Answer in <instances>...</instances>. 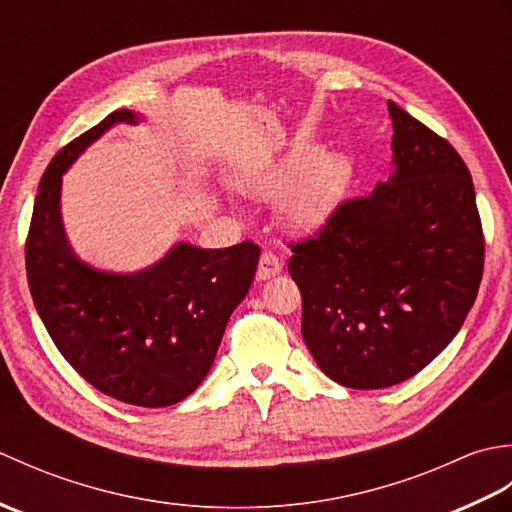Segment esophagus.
Returning a JSON list of instances; mask_svg holds the SVG:
<instances>
[{"label":"esophagus","instance_id":"1","mask_svg":"<svg viewBox=\"0 0 512 512\" xmlns=\"http://www.w3.org/2000/svg\"><path fill=\"white\" fill-rule=\"evenodd\" d=\"M281 270H284V262L273 253V250H266V253H262V257H259V266H257V279H270L279 275Z\"/></svg>","mask_w":512,"mask_h":512}]
</instances>
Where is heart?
<instances>
[{
    "label": "heart",
    "mask_w": 512,
    "mask_h": 512,
    "mask_svg": "<svg viewBox=\"0 0 512 512\" xmlns=\"http://www.w3.org/2000/svg\"><path fill=\"white\" fill-rule=\"evenodd\" d=\"M350 167L336 154L314 158L301 147L284 165L257 173L242 182V189L259 200H281V217L295 233H312L332 215L347 182Z\"/></svg>",
    "instance_id": "b5f03b06"
}]
</instances>
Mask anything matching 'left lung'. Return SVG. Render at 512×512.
<instances>
[{"label":"left lung","mask_w":512,"mask_h":512,"mask_svg":"<svg viewBox=\"0 0 512 512\" xmlns=\"http://www.w3.org/2000/svg\"><path fill=\"white\" fill-rule=\"evenodd\" d=\"M394 173L290 244L301 334L334 383L383 389L416 376L473 308L484 233L471 173L449 140L387 101Z\"/></svg>","instance_id":"left-lung-1"}]
</instances>
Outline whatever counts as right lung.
I'll use <instances>...</instances> for the list:
<instances>
[{"label": "right lung", "instance_id": "obj_1", "mask_svg": "<svg viewBox=\"0 0 512 512\" xmlns=\"http://www.w3.org/2000/svg\"><path fill=\"white\" fill-rule=\"evenodd\" d=\"M138 114L116 110L52 158L26 239L32 301L61 356L92 387L127 405L169 407L209 374L224 328L253 284L259 246L176 244L138 273H107L72 253L61 176L96 138Z\"/></svg>", "mask_w": 512, "mask_h": 512}]
</instances>
